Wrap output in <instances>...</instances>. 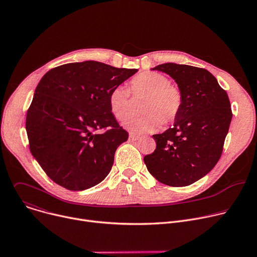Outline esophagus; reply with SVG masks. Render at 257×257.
Segmentation results:
<instances>
[{"label":"esophagus","instance_id":"obj_1","mask_svg":"<svg viewBox=\"0 0 257 257\" xmlns=\"http://www.w3.org/2000/svg\"><path fill=\"white\" fill-rule=\"evenodd\" d=\"M139 139V136H137V135H135V134H129V140L130 141H136V140H138Z\"/></svg>","mask_w":257,"mask_h":257}]
</instances>
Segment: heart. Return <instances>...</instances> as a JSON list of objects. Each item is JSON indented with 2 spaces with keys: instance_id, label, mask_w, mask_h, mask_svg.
Here are the masks:
<instances>
[{
  "instance_id": "obj_1",
  "label": "heart",
  "mask_w": 257,
  "mask_h": 257,
  "mask_svg": "<svg viewBox=\"0 0 257 257\" xmlns=\"http://www.w3.org/2000/svg\"><path fill=\"white\" fill-rule=\"evenodd\" d=\"M130 90L133 94L146 95L142 105L141 117L130 118L124 122V127L129 131L141 134L152 132L160 127L161 123L168 124L175 120L182 106V92L176 85L158 72H142L130 82ZM129 90L118 85L108 94V105L113 116L124 121L129 113Z\"/></svg>"
}]
</instances>
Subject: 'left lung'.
Instances as JSON below:
<instances>
[{
    "label": "left lung",
    "instance_id": "left-lung-1",
    "mask_svg": "<svg viewBox=\"0 0 257 257\" xmlns=\"http://www.w3.org/2000/svg\"><path fill=\"white\" fill-rule=\"evenodd\" d=\"M152 70L166 73L182 92V106L175 123L153 137L156 151L143 161L161 183L188 186L216 165L232 120L227 92L205 69L166 63Z\"/></svg>",
    "mask_w": 257,
    "mask_h": 257
}]
</instances>
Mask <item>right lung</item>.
Masks as SVG:
<instances>
[{"label": "right lung", "instance_id": "add662e5", "mask_svg": "<svg viewBox=\"0 0 257 257\" xmlns=\"http://www.w3.org/2000/svg\"><path fill=\"white\" fill-rule=\"evenodd\" d=\"M136 72L85 61L56 67L41 79L26 132L33 158L58 185L85 190L108 175L116 150L128 139L111 113L108 94Z\"/></svg>", "mask_w": 257, "mask_h": 257}]
</instances>
